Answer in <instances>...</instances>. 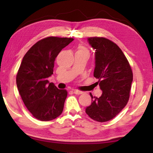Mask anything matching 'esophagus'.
Masks as SVG:
<instances>
[{
  "instance_id": "esophagus-1",
  "label": "esophagus",
  "mask_w": 153,
  "mask_h": 153,
  "mask_svg": "<svg viewBox=\"0 0 153 153\" xmlns=\"http://www.w3.org/2000/svg\"><path fill=\"white\" fill-rule=\"evenodd\" d=\"M73 93H74V94H76V95H80V94H83V92H82V91H79V90H76V89H75V90H73Z\"/></svg>"
}]
</instances>
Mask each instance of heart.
Here are the masks:
<instances>
[{
	"instance_id": "obj_1",
	"label": "heart",
	"mask_w": 153,
	"mask_h": 153,
	"mask_svg": "<svg viewBox=\"0 0 153 153\" xmlns=\"http://www.w3.org/2000/svg\"><path fill=\"white\" fill-rule=\"evenodd\" d=\"M78 51H79V52H88L86 49H85L83 46H82V45H80V46L78 47Z\"/></svg>"
}]
</instances>
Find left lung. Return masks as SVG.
<instances>
[{
	"instance_id": "1",
	"label": "left lung",
	"mask_w": 153,
	"mask_h": 153,
	"mask_svg": "<svg viewBox=\"0 0 153 153\" xmlns=\"http://www.w3.org/2000/svg\"><path fill=\"white\" fill-rule=\"evenodd\" d=\"M96 50L94 76L103 91L99 98L91 96V105L85 113L99 122L114 119L127 104L130 96L133 73L129 61L118 45L104 37L88 38Z\"/></svg>"
}]
</instances>
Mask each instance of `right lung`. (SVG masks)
Returning <instances> with one entry per match:
<instances>
[{
    "mask_svg": "<svg viewBox=\"0 0 153 153\" xmlns=\"http://www.w3.org/2000/svg\"><path fill=\"white\" fill-rule=\"evenodd\" d=\"M73 40L58 36L44 38L23 57L16 75L17 88L27 109L39 120L51 121L62 114L68 91L50 83L48 78L53 74L56 57Z\"/></svg>",
    "mask_w": 153,
    "mask_h": 153,
    "instance_id": "obj_1",
    "label": "right lung"
}]
</instances>
